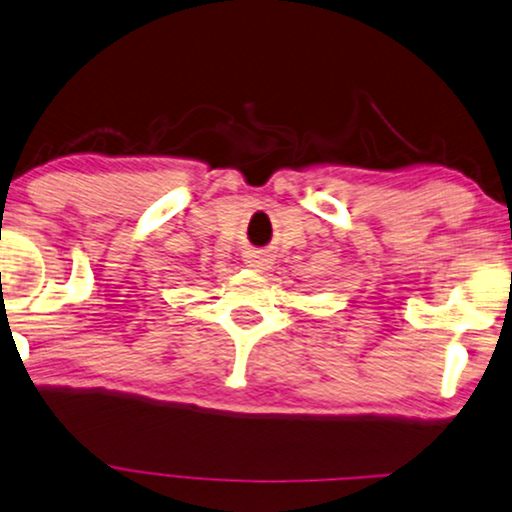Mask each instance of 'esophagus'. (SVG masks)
I'll use <instances>...</instances> for the list:
<instances>
[{"instance_id":"esophagus-1","label":"esophagus","mask_w":512,"mask_h":512,"mask_svg":"<svg viewBox=\"0 0 512 512\" xmlns=\"http://www.w3.org/2000/svg\"><path fill=\"white\" fill-rule=\"evenodd\" d=\"M246 263H249V268H254V270H266L270 266V258H268V254L256 251V254H251L249 258H246Z\"/></svg>"}]
</instances>
